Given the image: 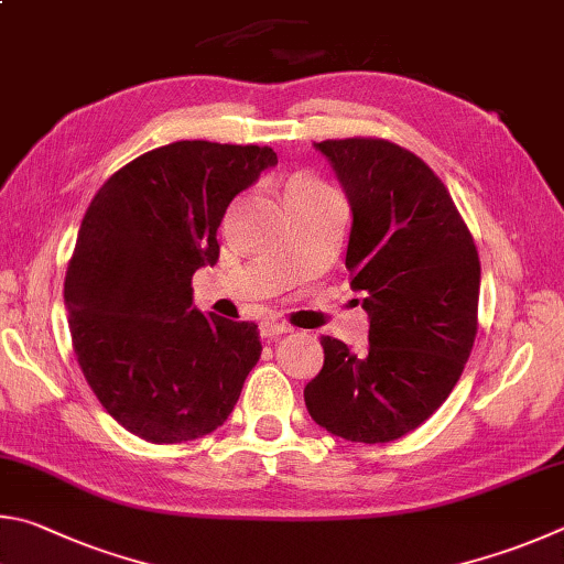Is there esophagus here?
<instances>
[{
	"label": "esophagus",
	"mask_w": 564,
	"mask_h": 564,
	"mask_svg": "<svg viewBox=\"0 0 564 564\" xmlns=\"http://www.w3.org/2000/svg\"><path fill=\"white\" fill-rule=\"evenodd\" d=\"M260 332H262V337H264V339H272V337H282V334L292 332V327H290V324H284V322L267 319V322H262V324H260Z\"/></svg>",
	"instance_id": "34e87169"
}]
</instances>
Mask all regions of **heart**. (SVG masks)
Here are the masks:
<instances>
[{
    "label": "heart",
    "instance_id": "obj_1",
    "mask_svg": "<svg viewBox=\"0 0 564 564\" xmlns=\"http://www.w3.org/2000/svg\"><path fill=\"white\" fill-rule=\"evenodd\" d=\"M310 185H317V183H312V181H294L290 187H310Z\"/></svg>",
    "mask_w": 564,
    "mask_h": 564
}]
</instances>
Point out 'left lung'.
Here are the masks:
<instances>
[{
  "label": "left lung",
  "instance_id": "left-lung-1",
  "mask_svg": "<svg viewBox=\"0 0 564 564\" xmlns=\"http://www.w3.org/2000/svg\"><path fill=\"white\" fill-rule=\"evenodd\" d=\"M314 148L351 207L347 270L369 314V347L322 337L304 403L322 429L389 443L419 429L456 387L478 332L476 242L431 167L381 138Z\"/></svg>",
  "mask_w": 564,
  "mask_h": 564
}]
</instances>
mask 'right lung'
<instances>
[{
  "label": "right lung",
  "instance_id": "1",
  "mask_svg": "<svg viewBox=\"0 0 564 564\" xmlns=\"http://www.w3.org/2000/svg\"><path fill=\"white\" fill-rule=\"evenodd\" d=\"M272 165L267 145L177 141L123 165L88 205L64 282L68 329L88 387L138 438L213 433L260 359L257 324L203 314L191 280L220 257L227 205Z\"/></svg>",
  "mask_w": 564,
  "mask_h": 564
}]
</instances>
